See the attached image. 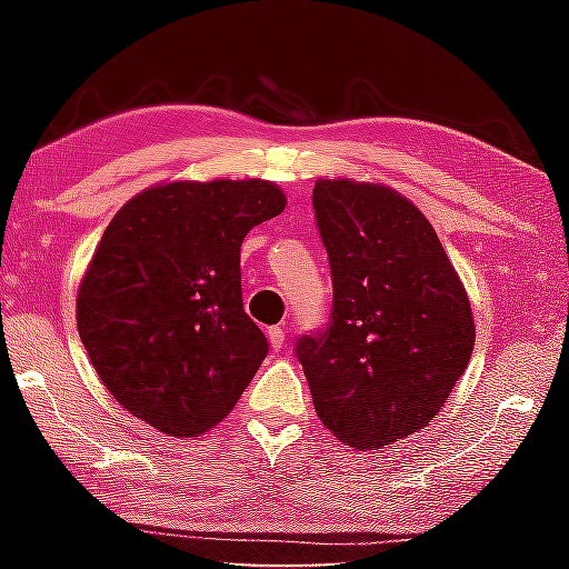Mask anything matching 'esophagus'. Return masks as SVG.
<instances>
[{
  "mask_svg": "<svg viewBox=\"0 0 569 569\" xmlns=\"http://www.w3.org/2000/svg\"><path fill=\"white\" fill-rule=\"evenodd\" d=\"M268 336V343H271L273 351H281L283 343H286V331L281 329V326H271V329L266 331Z\"/></svg>",
  "mask_w": 569,
  "mask_h": 569,
  "instance_id": "1",
  "label": "esophagus"
}]
</instances>
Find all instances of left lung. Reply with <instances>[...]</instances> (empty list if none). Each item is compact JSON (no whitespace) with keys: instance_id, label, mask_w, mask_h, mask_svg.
<instances>
[{"instance_id":"left-lung-1","label":"left lung","mask_w":569,"mask_h":569,"mask_svg":"<svg viewBox=\"0 0 569 569\" xmlns=\"http://www.w3.org/2000/svg\"><path fill=\"white\" fill-rule=\"evenodd\" d=\"M313 210L333 308L296 356L323 427L381 449L445 407L475 349L471 306L435 228L397 190L319 180Z\"/></svg>"}]
</instances>
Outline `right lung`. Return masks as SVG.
<instances>
[{
    "instance_id": "1",
    "label": "right lung",
    "mask_w": 569,
    "mask_h": 569,
    "mask_svg": "<svg viewBox=\"0 0 569 569\" xmlns=\"http://www.w3.org/2000/svg\"><path fill=\"white\" fill-rule=\"evenodd\" d=\"M268 180H178L128 200L77 293V331L132 417L198 437L236 407L268 353L240 293V243L281 216Z\"/></svg>"
}]
</instances>
